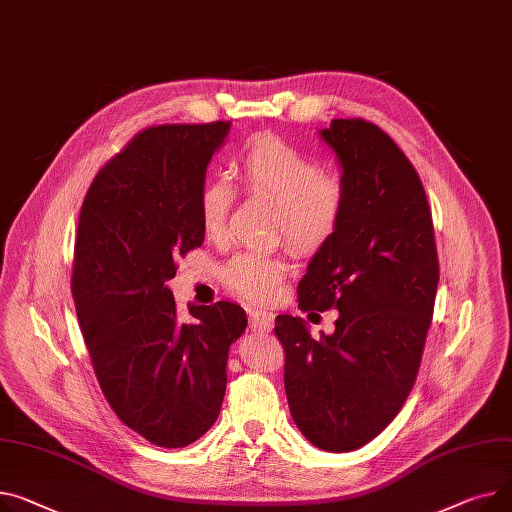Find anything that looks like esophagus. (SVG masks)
<instances>
[{"mask_svg":"<svg viewBox=\"0 0 512 512\" xmlns=\"http://www.w3.org/2000/svg\"><path fill=\"white\" fill-rule=\"evenodd\" d=\"M249 323H251L253 331H269L271 327H274V315L267 311H261V309H253V311H249Z\"/></svg>","mask_w":512,"mask_h":512,"instance_id":"obj_1","label":"esophagus"}]
</instances>
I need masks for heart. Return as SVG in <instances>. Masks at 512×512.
<instances>
[{
    "mask_svg": "<svg viewBox=\"0 0 512 512\" xmlns=\"http://www.w3.org/2000/svg\"><path fill=\"white\" fill-rule=\"evenodd\" d=\"M234 177L245 191L265 197L278 210L276 232L296 253H315L335 234L346 208V187L323 173L315 156L298 146L259 135L234 162ZM234 191L224 179H210L197 195V214L210 241L224 236ZM288 274V263L274 253H241L224 269V284L243 298L263 302L274 296Z\"/></svg>",
    "mask_w": 512,
    "mask_h": 512,
    "instance_id": "1",
    "label": "heart"
}]
</instances>
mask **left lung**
<instances>
[{
    "label": "left lung",
    "mask_w": 512,
    "mask_h": 512,
    "mask_svg": "<svg viewBox=\"0 0 512 512\" xmlns=\"http://www.w3.org/2000/svg\"><path fill=\"white\" fill-rule=\"evenodd\" d=\"M342 164L346 208L298 284V309H337L331 335L278 315L284 387L298 430L348 453L381 434L410 395L432 323L438 255L426 191L389 135L364 119L321 131Z\"/></svg>",
    "instance_id": "obj_1"
}]
</instances>
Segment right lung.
Returning a JSON list of instances; mask_svg holds the SVG:
<instances>
[{
	"label": "right lung",
	"mask_w": 512,
	"mask_h": 512,
	"mask_svg": "<svg viewBox=\"0 0 512 512\" xmlns=\"http://www.w3.org/2000/svg\"><path fill=\"white\" fill-rule=\"evenodd\" d=\"M230 121L140 131L94 177L78 220L72 294L92 368L119 420L181 449L222 407L230 344L247 313L220 300L177 313L168 280L201 247L197 195Z\"/></svg>",
	"instance_id": "right-lung-1"
}]
</instances>
